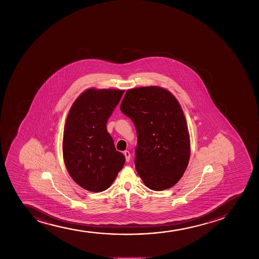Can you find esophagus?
<instances>
[{
	"label": "esophagus",
	"instance_id": "obj_1",
	"mask_svg": "<svg viewBox=\"0 0 259 259\" xmlns=\"http://www.w3.org/2000/svg\"><path fill=\"white\" fill-rule=\"evenodd\" d=\"M123 155H124L126 161H130V160H131V153H130L128 150H125V151L123 152Z\"/></svg>",
	"mask_w": 259,
	"mask_h": 259
}]
</instances>
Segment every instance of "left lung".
<instances>
[{"label":"left lung","mask_w":259,"mask_h":259,"mask_svg":"<svg viewBox=\"0 0 259 259\" xmlns=\"http://www.w3.org/2000/svg\"><path fill=\"white\" fill-rule=\"evenodd\" d=\"M120 110L137 130L135 165L146 187L172 188L190 158L188 125L177 99L161 87H138L126 92Z\"/></svg>","instance_id":"left-lung-1"}]
</instances>
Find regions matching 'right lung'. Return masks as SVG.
<instances>
[{"label": "right lung", "instance_id": "1", "mask_svg": "<svg viewBox=\"0 0 259 259\" xmlns=\"http://www.w3.org/2000/svg\"><path fill=\"white\" fill-rule=\"evenodd\" d=\"M124 91H84L69 110L63 137V156L72 180L85 190L110 188L124 165L106 123Z\"/></svg>", "mask_w": 259, "mask_h": 259}]
</instances>
